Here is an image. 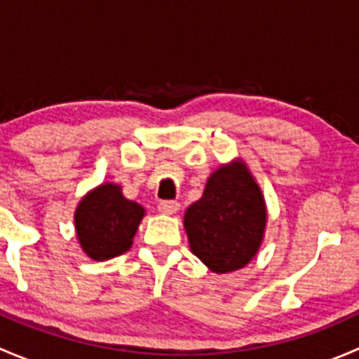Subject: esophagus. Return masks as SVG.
<instances>
[{
	"instance_id": "esophagus-1",
	"label": "esophagus",
	"mask_w": 359,
	"mask_h": 359,
	"mask_svg": "<svg viewBox=\"0 0 359 359\" xmlns=\"http://www.w3.org/2000/svg\"><path fill=\"white\" fill-rule=\"evenodd\" d=\"M158 210L163 213V215H173V213H177L180 210V203L179 201H161L159 203Z\"/></svg>"
}]
</instances>
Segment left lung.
I'll return each mask as SVG.
<instances>
[{
    "mask_svg": "<svg viewBox=\"0 0 359 359\" xmlns=\"http://www.w3.org/2000/svg\"><path fill=\"white\" fill-rule=\"evenodd\" d=\"M266 224V200L241 158L220 165L206 180L203 196L184 213L191 252L217 274L252 262L264 241Z\"/></svg>",
    "mask_w": 359,
    "mask_h": 359,
    "instance_id": "left-lung-1",
    "label": "left lung"
}]
</instances>
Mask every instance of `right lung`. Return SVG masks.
Segmentation results:
<instances>
[{"mask_svg":"<svg viewBox=\"0 0 359 359\" xmlns=\"http://www.w3.org/2000/svg\"><path fill=\"white\" fill-rule=\"evenodd\" d=\"M146 208L123 196L119 184L102 182L76 206L74 227L79 247L92 260L114 259L128 252Z\"/></svg>","mask_w":359,"mask_h":359,"instance_id":"add662e5","label":"right lung"}]
</instances>
